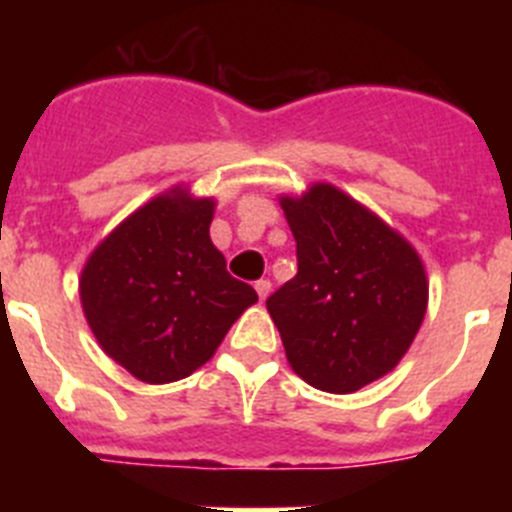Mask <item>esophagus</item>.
<instances>
[{
    "instance_id": "obj_1",
    "label": "esophagus",
    "mask_w": 512,
    "mask_h": 512,
    "mask_svg": "<svg viewBox=\"0 0 512 512\" xmlns=\"http://www.w3.org/2000/svg\"><path fill=\"white\" fill-rule=\"evenodd\" d=\"M253 289H256V295H259V300L264 302L266 297H269V292H271V282H269V279H259V282L253 284Z\"/></svg>"
}]
</instances>
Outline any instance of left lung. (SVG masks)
Listing matches in <instances>:
<instances>
[{"mask_svg": "<svg viewBox=\"0 0 512 512\" xmlns=\"http://www.w3.org/2000/svg\"><path fill=\"white\" fill-rule=\"evenodd\" d=\"M297 274L266 300L289 366L315 390L348 395L408 354L428 307L415 248L333 184L282 197Z\"/></svg>", "mask_w": 512, "mask_h": 512, "instance_id": "8db88e82", "label": "left lung"}]
</instances>
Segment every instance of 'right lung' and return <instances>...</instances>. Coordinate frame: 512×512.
Returning a JSON list of instances; mask_svg holds the SVG:
<instances>
[{
    "label": "right lung",
    "instance_id": "obj_1",
    "mask_svg": "<svg viewBox=\"0 0 512 512\" xmlns=\"http://www.w3.org/2000/svg\"><path fill=\"white\" fill-rule=\"evenodd\" d=\"M212 212L210 197L169 189L125 217L81 269V307L94 338L140 382L189 377L259 300L212 246Z\"/></svg>",
    "mask_w": 512,
    "mask_h": 512
}]
</instances>
